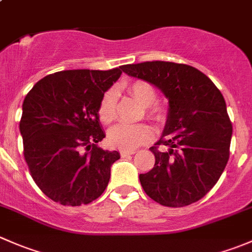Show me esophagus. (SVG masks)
I'll return each mask as SVG.
<instances>
[{"label":"esophagus","instance_id":"1","mask_svg":"<svg viewBox=\"0 0 252 252\" xmlns=\"http://www.w3.org/2000/svg\"><path fill=\"white\" fill-rule=\"evenodd\" d=\"M135 154V150H122L121 151V156L122 157H126L130 156V155Z\"/></svg>","mask_w":252,"mask_h":252}]
</instances>
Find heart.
<instances>
[{"label": "heart", "instance_id": "b5f03b06", "mask_svg": "<svg viewBox=\"0 0 252 252\" xmlns=\"http://www.w3.org/2000/svg\"><path fill=\"white\" fill-rule=\"evenodd\" d=\"M126 93L131 98L144 106V114L147 119L156 124L166 122L168 111L162 103L157 102V91L152 84L146 80H134L126 86ZM117 112V91L108 89L97 106V116L101 123L110 124L116 118ZM154 138V131L146 124H117L110 129L107 141L111 147L118 150H134L149 142Z\"/></svg>", "mask_w": 252, "mask_h": 252}]
</instances>
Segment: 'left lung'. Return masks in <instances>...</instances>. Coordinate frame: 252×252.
<instances>
[{
    "label": "left lung",
    "mask_w": 252,
    "mask_h": 252,
    "mask_svg": "<svg viewBox=\"0 0 252 252\" xmlns=\"http://www.w3.org/2000/svg\"><path fill=\"white\" fill-rule=\"evenodd\" d=\"M134 78L157 86L169 108L162 138L150 147L155 166L139 175L144 191L167 207L199 201L218 182L229 159L233 126L220 91L188 64L152 61L122 65ZM161 144L164 150H159Z\"/></svg>",
    "instance_id": "8db88e82"
}]
</instances>
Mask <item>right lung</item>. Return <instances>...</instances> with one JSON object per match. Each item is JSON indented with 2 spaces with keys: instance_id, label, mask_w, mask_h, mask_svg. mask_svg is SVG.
<instances>
[{
  "instance_id": "1",
  "label": "right lung",
  "mask_w": 252,
  "mask_h": 252,
  "mask_svg": "<svg viewBox=\"0 0 252 252\" xmlns=\"http://www.w3.org/2000/svg\"><path fill=\"white\" fill-rule=\"evenodd\" d=\"M121 74L122 67L62 70L42 78L25 96L19 123L24 158L53 201L88 205L107 188L111 166L121 156L96 146L105 138L97 106Z\"/></svg>"
}]
</instances>
